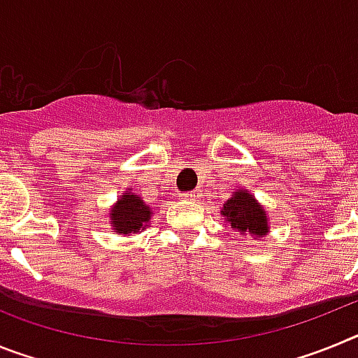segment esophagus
<instances>
[{
	"mask_svg": "<svg viewBox=\"0 0 358 358\" xmlns=\"http://www.w3.org/2000/svg\"><path fill=\"white\" fill-rule=\"evenodd\" d=\"M179 197L186 199V201H194V199H197V194L195 192H185V194H179Z\"/></svg>",
	"mask_w": 358,
	"mask_h": 358,
	"instance_id": "34e87169",
	"label": "esophagus"
}]
</instances>
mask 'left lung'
Masks as SVG:
<instances>
[{"label":"left lung","instance_id":"1","mask_svg":"<svg viewBox=\"0 0 358 358\" xmlns=\"http://www.w3.org/2000/svg\"><path fill=\"white\" fill-rule=\"evenodd\" d=\"M220 213L240 235H249L256 240L268 233L267 213L260 202L248 194V189H236L233 197L227 199Z\"/></svg>","mask_w":358,"mask_h":358}]
</instances>
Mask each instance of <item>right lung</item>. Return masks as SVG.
<instances>
[{"instance_id":"1","label":"right lung","mask_w":358,"mask_h":358,"mask_svg":"<svg viewBox=\"0 0 358 358\" xmlns=\"http://www.w3.org/2000/svg\"><path fill=\"white\" fill-rule=\"evenodd\" d=\"M109 217L116 235H131V233H140L147 229L152 210L141 201V197L127 192L110 208Z\"/></svg>"}]
</instances>
